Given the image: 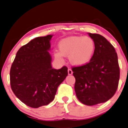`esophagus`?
<instances>
[{
    "label": "esophagus",
    "instance_id": "34e87169",
    "mask_svg": "<svg viewBox=\"0 0 128 128\" xmlns=\"http://www.w3.org/2000/svg\"><path fill=\"white\" fill-rule=\"evenodd\" d=\"M73 74V72L71 68H68V75H72V74Z\"/></svg>",
    "mask_w": 128,
    "mask_h": 128
}]
</instances>
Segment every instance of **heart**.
Wrapping results in <instances>:
<instances>
[{
  "mask_svg": "<svg viewBox=\"0 0 128 128\" xmlns=\"http://www.w3.org/2000/svg\"><path fill=\"white\" fill-rule=\"evenodd\" d=\"M59 52L54 55L60 61H62V56H68L70 62L76 66H82L89 62L95 50V42L89 36H72L60 40Z\"/></svg>",
  "mask_w": 128,
  "mask_h": 128,
  "instance_id": "heart-1",
  "label": "heart"
}]
</instances>
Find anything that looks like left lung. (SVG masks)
Returning <instances> with one entry per match:
<instances>
[{
  "label": "left lung",
  "instance_id": "8db88e82",
  "mask_svg": "<svg viewBox=\"0 0 128 128\" xmlns=\"http://www.w3.org/2000/svg\"><path fill=\"white\" fill-rule=\"evenodd\" d=\"M95 42L89 62L73 67L75 91L80 102L88 106L104 103L116 94L120 79L117 54L113 46L103 36L89 33Z\"/></svg>",
  "mask_w": 128,
  "mask_h": 128
}]
</instances>
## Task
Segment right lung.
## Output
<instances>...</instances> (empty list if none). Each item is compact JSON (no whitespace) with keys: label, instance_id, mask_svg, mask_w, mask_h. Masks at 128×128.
<instances>
[{"label":"right lung","instance_id":"add662e5","mask_svg":"<svg viewBox=\"0 0 128 128\" xmlns=\"http://www.w3.org/2000/svg\"><path fill=\"white\" fill-rule=\"evenodd\" d=\"M52 35L38 37L21 47L11 67L10 85L14 95L26 106L48 104L68 75L67 67L53 68L50 50Z\"/></svg>","mask_w":128,"mask_h":128}]
</instances>
